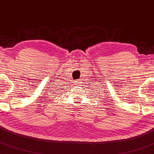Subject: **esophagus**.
<instances>
[{
  "instance_id": "esophagus-1",
  "label": "esophagus",
  "mask_w": 154,
  "mask_h": 154,
  "mask_svg": "<svg viewBox=\"0 0 154 154\" xmlns=\"http://www.w3.org/2000/svg\"><path fill=\"white\" fill-rule=\"evenodd\" d=\"M76 84H77V85H80V80H76L75 82Z\"/></svg>"
}]
</instances>
